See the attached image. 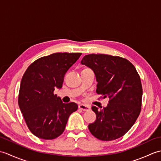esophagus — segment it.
I'll return each mask as SVG.
<instances>
[{
	"instance_id": "34e87169",
	"label": "esophagus",
	"mask_w": 161,
	"mask_h": 161,
	"mask_svg": "<svg viewBox=\"0 0 161 161\" xmlns=\"http://www.w3.org/2000/svg\"><path fill=\"white\" fill-rule=\"evenodd\" d=\"M78 107H79V108L81 109V110L84 111H89L90 108H91L90 106L86 105V104H81L79 105Z\"/></svg>"
}]
</instances>
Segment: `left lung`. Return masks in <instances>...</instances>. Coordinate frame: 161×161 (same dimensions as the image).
Instances as JSON below:
<instances>
[{
	"mask_svg": "<svg viewBox=\"0 0 161 161\" xmlns=\"http://www.w3.org/2000/svg\"><path fill=\"white\" fill-rule=\"evenodd\" d=\"M81 64L93 70L96 92L109 98L107 107H92L96 120L88 125L95 138L104 141L122 137L134 125L142 106V88L134 66L127 59L104 54L84 56Z\"/></svg>",
	"mask_w": 161,
	"mask_h": 161,
	"instance_id": "8db88e82",
	"label": "left lung"
}]
</instances>
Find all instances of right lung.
<instances>
[{
    "mask_svg": "<svg viewBox=\"0 0 161 161\" xmlns=\"http://www.w3.org/2000/svg\"><path fill=\"white\" fill-rule=\"evenodd\" d=\"M81 53H57L41 57L27 68L20 81L19 106L30 131L36 137L53 140L62 133L75 102L63 103L54 94L61 88L64 75Z\"/></svg>",
    "mask_w": 161,
    "mask_h": 161,
    "instance_id": "1",
    "label": "right lung"
}]
</instances>
